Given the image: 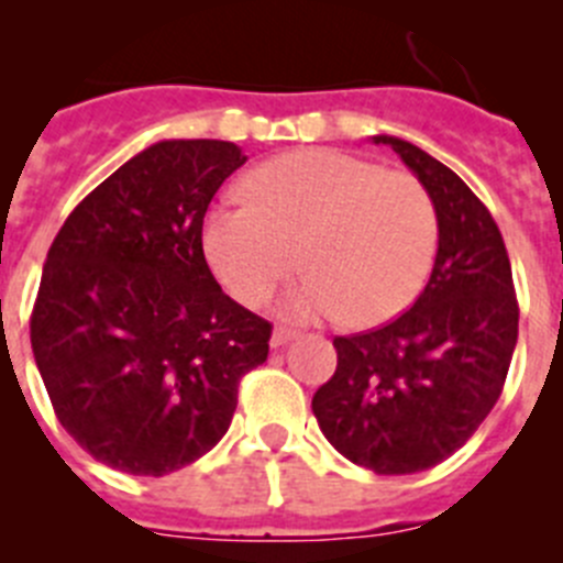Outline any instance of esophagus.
Returning a JSON list of instances; mask_svg holds the SVG:
<instances>
[{
  "label": "esophagus",
  "mask_w": 563,
  "mask_h": 563,
  "mask_svg": "<svg viewBox=\"0 0 563 563\" xmlns=\"http://www.w3.org/2000/svg\"><path fill=\"white\" fill-rule=\"evenodd\" d=\"M292 338H298V332L285 330V327H278V330H273V335H271V346H273V350H282V346H287V343H290Z\"/></svg>",
  "instance_id": "1"
}]
</instances>
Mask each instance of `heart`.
Wrapping results in <instances>:
<instances>
[{
	"instance_id": "heart-1",
	"label": "heart",
	"mask_w": 563,
	"mask_h": 563,
	"mask_svg": "<svg viewBox=\"0 0 563 563\" xmlns=\"http://www.w3.org/2000/svg\"><path fill=\"white\" fill-rule=\"evenodd\" d=\"M245 194L213 208L202 228L213 276L242 305H262L301 265L310 276L278 298L282 316L341 312L350 327H375L400 316L429 278L440 220L411 174L305 148L258 166Z\"/></svg>"
}]
</instances>
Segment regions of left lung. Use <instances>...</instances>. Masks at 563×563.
Returning <instances> with one entry per match:
<instances>
[{
  "instance_id": "8db88e82",
  "label": "left lung",
  "mask_w": 563,
  "mask_h": 563,
  "mask_svg": "<svg viewBox=\"0 0 563 563\" xmlns=\"http://www.w3.org/2000/svg\"><path fill=\"white\" fill-rule=\"evenodd\" d=\"M429 188L440 220L434 271L411 310L338 335V369L312 397L332 449L383 476L449 460L490 415L519 338L505 239L471 188L415 143L375 134Z\"/></svg>"
}]
</instances>
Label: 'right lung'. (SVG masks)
<instances>
[{
  "label": "right lung",
  "mask_w": 563,
  "mask_h": 563,
  "mask_svg": "<svg viewBox=\"0 0 563 563\" xmlns=\"http://www.w3.org/2000/svg\"><path fill=\"white\" fill-rule=\"evenodd\" d=\"M247 157L228 141H161L69 213L47 251L30 343L58 422L134 476L191 465L225 437L239 380L267 361L265 318L202 253L213 194Z\"/></svg>",
  "instance_id": "right-lung-1"
}]
</instances>
